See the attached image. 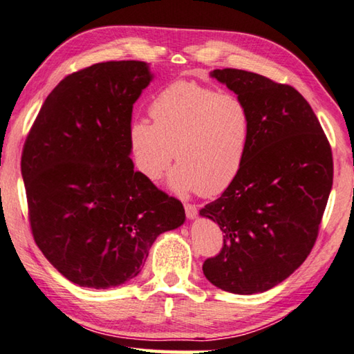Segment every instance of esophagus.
Segmentation results:
<instances>
[{"label":"esophagus","mask_w":354,"mask_h":354,"mask_svg":"<svg viewBox=\"0 0 354 354\" xmlns=\"http://www.w3.org/2000/svg\"><path fill=\"white\" fill-rule=\"evenodd\" d=\"M185 212H186V217L192 220L197 217V206L196 205H189V203H185Z\"/></svg>","instance_id":"34e87169"}]
</instances>
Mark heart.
Instances as JSON below:
<instances>
[{
    "label": "heart",
    "mask_w": 354,
    "mask_h": 354,
    "mask_svg": "<svg viewBox=\"0 0 354 354\" xmlns=\"http://www.w3.org/2000/svg\"><path fill=\"white\" fill-rule=\"evenodd\" d=\"M149 116L133 119L128 143L136 168L157 180L172 157L171 189L215 196L236 178L250 137L248 105L234 93H218L191 81L168 85L151 100Z\"/></svg>",
    "instance_id": "1"
}]
</instances>
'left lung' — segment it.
<instances>
[{"label":"left lung","mask_w":354,"mask_h":354,"mask_svg":"<svg viewBox=\"0 0 354 354\" xmlns=\"http://www.w3.org/2000/svg\"><path fill=\"white\" fill-rule=\"evenodd\" d=\"M211 76L248 105L250 137L236 178L200 211L225 234L203 273L225 292L261 293L290 277L315 246L333 185L331 148L293 86L236 68Z\"/></svg>","instance_id":"left-lung-1"}]
</instances>
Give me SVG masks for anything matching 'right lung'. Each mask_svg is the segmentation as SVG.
<instances>
[{
	"label": "right lung",
	"instance_id": "obj_1",
	"mask_svg": "<svg viewBox=\"0 0 354 354\" xmlns=\"http://www.w3.org/2000/svg\"><path fill=\"white\" fill-rule=\"evenodd\" d=\"M151 81L142 61L71 73L47 96L26 139L21 172L33 238L81 287L137 277L156 238L185 223L183 205L129 158L133 105Z\"/></svg>",
	"mask_w": 354,
	"mask_h": 354
}]
</instances>
